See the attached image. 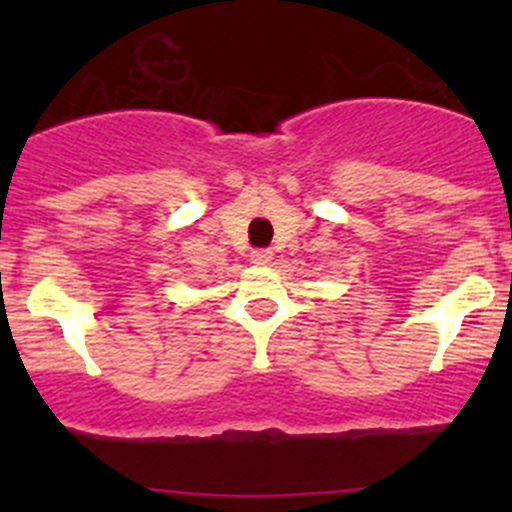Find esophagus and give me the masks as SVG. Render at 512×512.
Returning a JSON list of instances; mask_svg holds the SVG:
<instances>
[{"mask_svg":"<svg viewBox=\"0 0 512 512\" xmlns=\"http://www.w3.org/2000/svg\"><path fill=\"white\" fill-rule=\"evenodd\" d=\"M250 262H252V265H270L272 252L270 250H252L250 252Z\"/></svg>","mask_w":512,"mask_h":512,"instance_id":"obj_1","label":"esophagus"}]
</instances>
